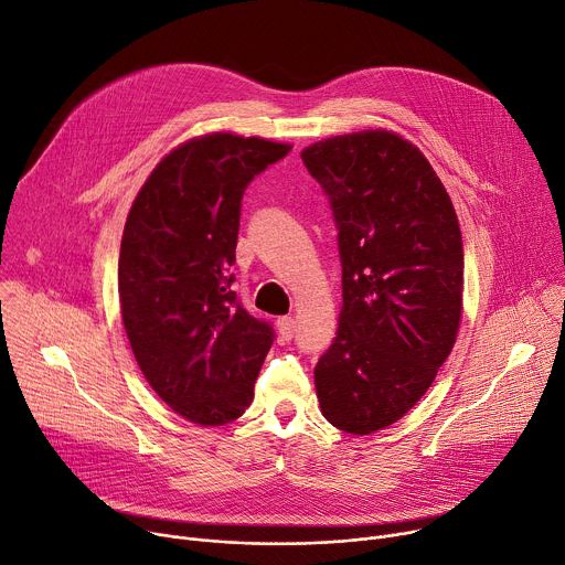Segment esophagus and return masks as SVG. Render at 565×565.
Here are the masks:
<instances>
[{
	"instance_id": "1",
	"label": "esophagus",
	"mask_w": 565,
	"mask_h": 565,
	"mask_svg": "<svg viewBox=\"0 0 565 565\" xmlns=\"http://www.w3.org/2000/svg\"><path fill=\"white\" fill-rule=\"evenodd\" d=\"M276 328H278V334H280L285 341H289V339L294 337V330H296V321H294L291 317H280V319L276 321Z\"/></svg>"
}]
</instances>
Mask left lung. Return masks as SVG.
I'll list each match as a JSON object with an SVG mask.
<instances>
[{
	"instance_id": "1",
	"label": "left lung",
	"mask_w": 565,
	"mask_h": 565,
	"mask_svg": "<svg viewBox=\"0 0 565 565\" xmlns=\"http://www.w3.org/2000/svg\"><path fill=\"white\" fill-rule=\"evenodd\" d=\"M339 228L341 310L315 369L321 414L349 434L401 420L450 355L463 300V244L437 171L384 128L300 151Z\"/></svg>"
}]
</instances>
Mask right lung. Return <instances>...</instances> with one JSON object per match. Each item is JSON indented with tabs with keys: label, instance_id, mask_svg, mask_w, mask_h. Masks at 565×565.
Returning <instances> with one entry per match:
<instances>
[{
	"label": "right lung",
	"instance_id": "obj_1",
	"mask_svg": "<svg viewBox=\"0 0 565 565\" xmlns=\"http://www.w3.org/2000/svg\"><path fill=\"white\" fill-rule=\"evenodd\" d=\"M291 145L228 131L171 149L149 173L119 248L121 321L153 392L190 423L244 414L271 343L231 291L246 185Z\"/></svg>",
	"mask_w": 565,
	"mask_h": 565
}]
</instances>
